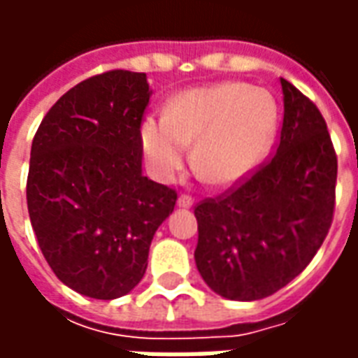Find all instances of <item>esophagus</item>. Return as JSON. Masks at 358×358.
I'll list each match as a JSON object with an SVG mask.
<instances>
[{
  "mask_svg": "<svg viewBox=\"0 0 358 358\" xmlns=\"http://www.w3.org/2000/svg\"><path fill=\"white\" fill-rule=\"evenodd\" d=\"M176 205H178L180 209H189V207L194 205V199H192V197H187V195H180Z\"/></svg>",
  "mask_w": 358,
  "mask_h": 358,
  "instance_id": "1",
  "label": "esophagus"
}]
</instances>
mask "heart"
Wrapping results in <instances>:
<instances>
[{"instance_id": "obj_1", "label": "heart", "mask_w": 358, "mask_h": 358, "mask_svg": "<svg viewBox=\"0 0 358 358\" xmlns=\"http://www.w3.org/2000/svg\"><path fill=\"white\" fill-rule=\"evenodd\" d=\"M278 126L274 95L245 82H220L172 97L164 115L141 120L140 141L151 174L178 176L194 145V163L215 186L240 184L263 163Z\"/></svg>"}]
</instances>
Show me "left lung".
Masks as SVG:
<instances>
[{
	"instance_id": "1",
	"label": "left lung",
	"mask_w": 358,
	"mask_h": 358,
	"mask_svg": "<svg viewBox=\"0 0 358 358\" xmlns=\"http://www.w3.org/2000/svg\"><path fill=\"white\" fill-rule=\"evenodd\" d=\"M284 122L276 155L222 199L195 207V264L230 301L268 297L305 270L330 230L338 159L320 110L280 78Z\"/></svg>"
}]
</instances>
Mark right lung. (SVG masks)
<instances>
[{
	"instance_id": "add662e5",
	"label": "right lung",
	"mask_w": 358,
	"mask_h": 358,
	"mask_svg": "<svg viewBox=\"0 0 358 358\" xmlns=\"http://www.w3.org/2000/svg\"><path fill=\"white\" fill-rule=\"evenodd\" d=\"M148 76L110 71L59 99L30 149L28 215L55 276L92 299L140 284L157 228L176 194L141 171L140 124Z\"/></svg>"
}]
</instances>
